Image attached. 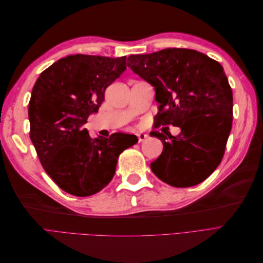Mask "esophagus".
<instances>
[{
	"instance_id": "34e87169",
	"label": "esophagus",
	"mask_w": 263,
	"mask_h": 263,
	"mask_svg": "<svg viewBox=\"0 0 263 263\" xmlns=\"http://www.w3.org/2000/svg\"><path fill=\"white\" fill-rule=\"evenodd\" d=\"M137 137H138V141L141 142V141H144V140H146L148 138V135L145 134V133H139L137 135Z\"/></svg>"
}]
</instances>
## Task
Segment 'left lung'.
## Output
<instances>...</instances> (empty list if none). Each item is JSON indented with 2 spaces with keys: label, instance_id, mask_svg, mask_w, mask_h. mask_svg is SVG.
I'll list each match as a JSON object with an SVG mask.
<instances>
[{
  "label": "left lung",
  "instance_id": "obj_1",
  "mask_svg": "<svg viewBox=\"0 0 263 263\" xmlns=\"http://www.w3.org/2000/svg\"><path fill=\"white\" fill-rule=\"evenodd\" d=\"M127 66L155 86L157 127L181 128L176 137L150 133L163 144L151 171L174 187L208 179L222 160L233 124V91L220 63L196 50L168 48L129 55Z\"/></svg>",
  "mask_w": 263,
  "mask_h": 263
}]
</instances>
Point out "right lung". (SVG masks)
I'll return each instance as SVG.
<instances>
[{
    "label": "right lung",
    "mask_w": 263,
    "mask_h": 263,
    "mask_svg": "<svg viewBox=\"0 0 263 263\" xmlns=\"http://www.w3.org/2000/svg\"><path fill=\"white\" fill-rule=\"evenodd\" d=\"M126 70V57L71 54L41 73L28 104L29 136L43 168L61 190L90 196L113 179L117 159L138 141L116 133L92 138L84 128L97 113L106 87Z\"/></svg>",
    "instance_id": "1"
}]
</instances>
